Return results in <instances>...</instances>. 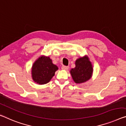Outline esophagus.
Instances as JSON below:
<instances>
[{
	"label": "esophagus",
	"instance_id": "1",
	"mask_svg": "<svg viewBox=\"0 0 126 126\" xmlns=\"http://www.w3.org/2000/svg\"><path fill=\"white\" fill-rule=\"evenodd\" d=\"M62 70H67L69 69V66H63L61 67Z\"/></svg>",
	"mask_w": 126,
	"mask_h": 126
}]
</instances>
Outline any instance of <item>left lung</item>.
Here are the masks:
<instances>
[{
	"label": "left lung",
	"mask_w": 126,
	"mask_h": 126,
	"mask_svg": "<svg viewBox=\"0 0 126 126\" xmlns=\"http://www.w3.org/2000/svg\"><path fill=\"white\" fill-rule=\"evenodd\" d=\"M93 67L87 56L79 58L75 61V68L70 70L73 80L76 83H82L91 78Z\"/></svg>",
	"instance_id": "left-lung-1"
}]
</instances>
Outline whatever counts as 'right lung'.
Here are the masks:
<instances>
[{
  "label": "right lung",
  "instance_id": "obj_1",
  "mask_svg": "<svg viewBox=\"0 0 126 126\" xmlns=\"http://www.w3.org/2000/svg\"><path fill=\"white\" fill-rule=\"evenodd\" d=\"M58 67L52 63L49 57L42 56L35 61L32 66V78L39 84H46L55 75Z\"/></svg>",
  "mask_w": 126,
  "mask_h": 126
}]
</instances>
